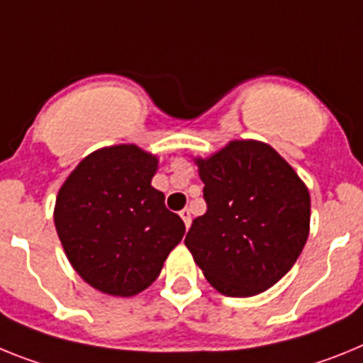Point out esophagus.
I'll list each match as a JSON object with an SVG mask.
<instances>
[{
  "mask_svg": "<svg viewBox=\"0 0 363 363\" xmlns=\"http://www.w3.org/2000/svg\"><path fill=\"white\" fill-rule=\"evenodd\" d=\"M179 216H181L182 220H184L186 228H190V225H191V213H190V210H188V208H184V210H181V213H179Z\"/></svg>",
  "mask_w": 363,
  "mask_h": 363,
  "instance_id": "obj_1",
  "label": "esophagus"
}]
</instances>
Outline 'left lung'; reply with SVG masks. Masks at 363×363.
<instances>
[{
  "instance_id": "left-lung-1",
  "label": "left lung",
  "mask_w": 363,
  "mask_h": 363,
  "mask_svg": "<svg viewBox=\"0 0 363 363\" xmlns=\"http://www.w3.org/2000/svg\"><path fill=\"white\" fill-rule=\"evenodd\" d=\"M206 213L184 245L210 285L225 296L267 291L292 269L311 223L307 186L276 150L234 140L197 159Z\"/></svg>"
}]
</instances>
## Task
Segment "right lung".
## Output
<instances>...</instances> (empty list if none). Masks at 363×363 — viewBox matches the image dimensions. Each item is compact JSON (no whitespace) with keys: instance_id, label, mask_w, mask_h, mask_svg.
Here are the masks:
<instances>
[{"instance_id":"right-lung-1","label":"right lung","mask_w":363,"mask_h":363,"mask_svg":"<svg viewBox=\"0 0 363 363\" xmlns=\"http://www.w3.org/2000/svg\"><path fill=\"white\" fill-rule=\"evenodd\" d=\"M157 157L133 144L104 147L60 188L55 225L84 281L111 296H135L159 277L186 226L151 186Z\"/></svg>"}]
</instances>
